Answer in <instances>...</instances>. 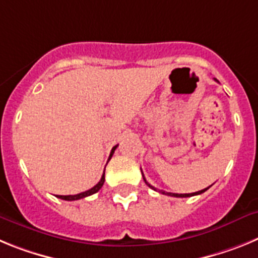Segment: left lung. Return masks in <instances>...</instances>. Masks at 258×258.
Here are the masks:
<instances>
[{
	"instance_id": "1",
	"label": "left lung",
	"mask_w": 258,
	"mask_h": 258,
	"mask_svg": "<svg viewBox=\"0 0 258 258\" xmlns=\"http://www.w3.org/2000/svg\"><path fill=\"white\" fill-rule=\"evenodd\" d=\"M214 80H216V81H217V83H218V80H217V79H214ZM142 175H143V173H142ZM143 179H145L146 184H147V186H149L150 188H152V190H155V191H159V192L164 194V195H169V197H175V198H188V197H194V195H199V194L206 192V191L208 190L209 187H211V186H209V187L204 188V190H200V191H198V192H192V194H173V192H165V191H163V190H157V188H155L154 186H152V184H150L149 182L146 181L145 175H143Z\"/></svg>"
}]
</instances>
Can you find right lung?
Instances as JSON below:
<instances>
[{
  "mask_svg": "<svg viewBox=\"0 0 258 258\" xmlns=\"http://www.w3.org/2000/svg\"><path fill=\"white\" fill-rule=\"evenodd\" d=\"M116 147H117V145H116L115 147H112V150H111V154H109L108 160H109V159H111V157H112L113 152H115V150H116ZM103 183H104V173H103V175H102L101 181L98 182V183L95 184L94 187H92V188H90V190L84 191V192H80V194H77V195H58V198H59V199H63V200H70V202H72V200L83 199V198L90 197V195H93V194L98 192V191L101 190L102 186H103Z\"/></svg>",
  "mask_w": 258,
  "mask_h": 258,
  "instance_id": "add662e5",
  "label": "right lung"
}]
</instances>
